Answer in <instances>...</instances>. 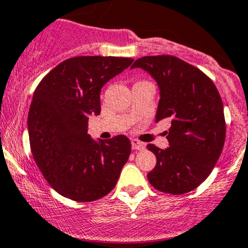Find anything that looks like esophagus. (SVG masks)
<instances>
[{
  "mask_svg": "<svg viewBox=\"0 0 248 248\" xmlns=\"http://www.w3.org/2000/svg\"><path fill=\"white\" fill-rule=\"evenodd\" d=\"M132 149L133 150H144L145 144L144 142L139 141V140H137V139H132Z\"/></svg>",
  "mask_w": 248,
  "mask_h": 248,
  "instance_id": "esophagus-1",
  "label": "esophagus"
}]
</instances>
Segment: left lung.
<instances>
[{"instance_id":"obj_1","label":"left lung","mask_w":248,"mask_h":248,"mask_svg":"<svg viewBox=\"0 0 248 248\" xmlns=\"http://www.w3.org/2000/svg\"><path fill=\"white\" fill-rule=\"evenodd\" d=\"M146 71L159 87L156 122L171 120L167 132L169 147L147 149L157 158L147 174L158 191L184 194L193 191L211 174L226 140L223 103L216 86L197 67L171 56H144L131 68Z\"/></svg>"}]
</instances>
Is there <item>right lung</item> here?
<instances>
[{
    "label": "right lung",
    "mask_w": 248,
    "mask_h": 248,
    "mask_svg": "<svg viewBox=\"0 0 248 248\" xmlns=\"http://www.w3.org/2000/svg\"><path fill=\"white\" fill-rule=\"evenodd\" d=\"M133 59L77 56L57 64L33 93L27 119L33 158L47 184L76 202L109 193L131 155L126 136L91 139L89 117L101 112V90Z\"/></svg>",
    "instance_id": "obj_1"
}]
</instances>
